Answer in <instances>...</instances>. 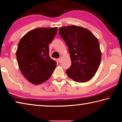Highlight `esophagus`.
<instances>
[{
  "mask_svg": "<svg viewBox=\"0 0 122 122\" xmlns=\"http://www.w3.org/2000/svg\"><path fill=\"white\" fill-rule=\"evenodd\" d=\"M61 60H62V57H60L58 59V61H59V63H61Z\"/></svg>",
  "mask_w": 122,
  "mask_h": 122,
  "instance_id": "esophagus-1",
  "label": "esophagus"
}]
</instances>
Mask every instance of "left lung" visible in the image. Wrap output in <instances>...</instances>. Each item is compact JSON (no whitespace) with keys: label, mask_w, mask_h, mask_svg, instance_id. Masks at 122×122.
Listing matches in <instances>:
<instances>
[{"label":"left lung","mask_w":122,"mask_h":122,"mask_svg":"<svg viewBox=\"0 0 122 122\" xmlns=\"http://www.w3.org/2000/svg\"><path fill=\"white\" fill-rule=\"evenodd\" d=\"M59 34L67 44L71 61L66 73L76 82H87L95 75L101 63L98 39L87 29L74 25L61 27Z\"/></svg>","instance_id":"1"}]
</instances>
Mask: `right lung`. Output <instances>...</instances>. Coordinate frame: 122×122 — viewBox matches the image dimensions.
<instances>
[{
  "instance_id": "obj_1",
  "label": "right lung",
  "mask_w": 122,
  "mask_h": 122,
  "mask_svg": "<svg viewBox=\"0 0 122 122\" xmlns=\"http://www.w3.org/2000/svg\"><path fill=\"white\" fill-rule=\"evenodd\" d=\"M57 30V27L34 29L18 44L16 56L19 69L33 84H41L49 79L56 67V61L49 56V44Z\"/></svg>"
}]
</instances>
